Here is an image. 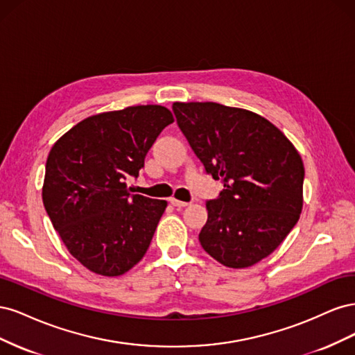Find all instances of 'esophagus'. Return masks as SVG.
<instances>
[{
  "label": "esophagus",
  "mask_w": 355,
  "mask_h": 355,
  "mask_svg": "<svg viewBox=\"0 0 355 355\" xmlns=\"http://www.w3.org/2000/svg\"><path fill=\"white\" fill-rule=\"evenodd\" d=\"M170 204H171V206L178 207V209H182V207H187V206H189V202H187V201H180V200H176V198H170Z\"/></svg>",
  "instance_id": "1"
}]
</instances>
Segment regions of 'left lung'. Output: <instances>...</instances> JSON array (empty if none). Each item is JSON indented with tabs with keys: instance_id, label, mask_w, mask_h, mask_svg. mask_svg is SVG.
<instances>
[{
	"instance_id": "left-lung-1",
	"label": "left lung",
	"mask_w": 355,
	"mask_h": 355,
	"mask_svg": "<svg viewBox=\"0 0 355 355\" xmlns=\"http://www.w3.org/2000/svg\"><path fill=\"white\" fill-rule=\"evenodd\" d=\"M178 125L206 173L222 180L209 200L201 247L230 268L271 254L302 211L304 163L292 142L254 112L214 102L173 103Z\"/></svg>"
}]
</instances>
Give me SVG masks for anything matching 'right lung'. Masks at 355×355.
<instances>
[{
	"mask_svg": "<svg viewBox=\"0 0 355 355\" xmlns=\"http://www.w3.org/2000/svg\"><path fill=\"white\" fill-rule=\"evenodd\" d=\"M175 121L159 105L85 118L53 145L42 202L69 253L87 270L116 277L146 253L167 201L132 194L159 133Z\"/></svg>",
	"mask_w": 355,
	"mask_h": 355,
	"instance_id": "add662e5",
	"label": "right lung"
}]
</instances>
